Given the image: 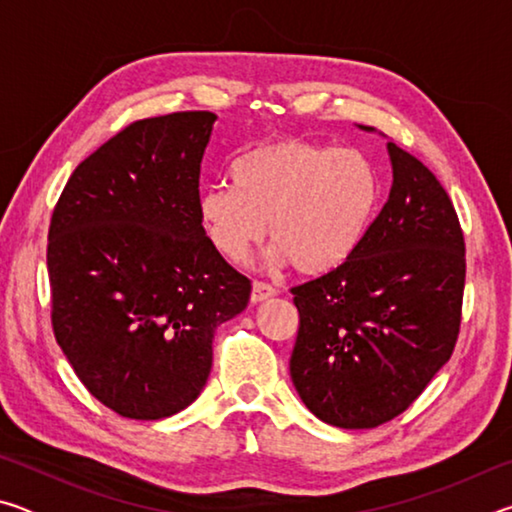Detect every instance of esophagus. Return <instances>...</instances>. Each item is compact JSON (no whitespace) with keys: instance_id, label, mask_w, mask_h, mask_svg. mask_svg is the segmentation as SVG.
<instances>
[{"instance_id":"esophagus-1","label":"esophagus","mask_w":512,"mask_h":512,"mask_svg":"<svg viewBox=\"0 0 512 512\" xmlns=\"http://www.w3.org/2000/svg\"><path fill=\"white\" fill-rule=\"evenodd\" d=\"M273 296H277V289L275 287H271V284H266V282H255L253 284V293H250V300L255 302H264V300H268V298H273Z\"/></svg>"}]
</instances>
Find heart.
<instances>
[{"mask_svg": "<svg viewBox=\"0 0 512 512\" xmlns=\"http://www.w3.org/2000/svg\"><path fill=\"white\" fill-rule=\"evenodd\" d=\"M379 201L381 176L366 153L280 137L241 155L232 185L203 187L196 207L230 262L246 259L268 230V262L325 275L357 253Z\"/></svg>", "mask_w": 512, "mask_h": 512, "instance_id": "obj_1", "label": "heart"}]
</instances>
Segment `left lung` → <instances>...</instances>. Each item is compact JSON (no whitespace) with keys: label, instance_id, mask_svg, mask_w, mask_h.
I'll return each instance as SVG.
<instances>
[{"label":"left lung","instance_id":"1","mask_svg":"<svg viewBox=\"0 0 512 512\" xmlns=\"http://www.w3.org/2000/svg\"><path fill=\"white\" fill-rule=\"evenodd\" d=\"M361 131H372L359 126ZM393 187L357 253L293 291L289 370L332 427L372 429L409 409L452 357L465 287L461 223L438 178L386 144Z\"/></svg>","mask_w":512,"mask_h":512}]
</instances>
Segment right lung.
<instances>
[{"mask_svg": "<svg viewBox=\"0 0 512 512\" xmlns=\"http://www.w3.org/2000/svg\"><path fill=\"white\" fill-rule=\"evenodd\" d=\"M214 121H135L74 169L51 216L56 341L83 386L124 418L187 409L210 377L216 327L248 307L250 280L198 219Z\"/></svg>", "mask_w": 512, "mask_h": 512, "instance_id": "right-lung-1", "label": "right lung"}]
</instances>
